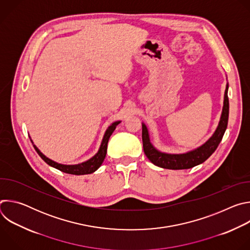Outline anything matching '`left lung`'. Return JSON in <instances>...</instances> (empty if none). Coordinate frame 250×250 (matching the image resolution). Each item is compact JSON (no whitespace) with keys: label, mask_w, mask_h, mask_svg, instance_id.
<instances>
[{"label":"left lung","mask_w":250,"mask_h":250,"mask_svg":"<svg viewBox=\"0 0 250 250\" xmlns=\"http://www.w3.org/2000/svg\"><path fill=\"white\" fill-rule=\"evenodd\" d=\"M229 83H227L225 96H224V105L220 118L219 125L211 136L199 147L192 149L184 153H166L158 150L152 144L149 136V131L146 124L142 123V144H144V150L146 157L154 165L172 170L189 169L199 164L205 162L219 146L220 142L225 134L228 126L229 121Z\"/></svg>","instance_id":"8db88e82"}]
</instances>
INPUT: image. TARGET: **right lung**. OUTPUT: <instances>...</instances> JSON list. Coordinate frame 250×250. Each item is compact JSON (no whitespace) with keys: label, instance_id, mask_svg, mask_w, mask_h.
<instances>
[{"label":"right lung","instance_id":"add662e5","mask_svg":"<svg viewBox=\"0 0 250 250\" xmlns=\"http://www.w3.org/2000/svg\"><path fill=\"white\" fill-rule=\"evenodd\" d=\"M121 123V121H117L115 123H113L111 125L108 126V128H106V130L104 131V137L102 139V142H101V146H100V148L98 150V152L93 156L91 157L90 159H88L87 161H84L82 163H78V164H74V165H67V164H61V163H58L56 161H53L52 159L46 157L39 148L38 146H35L33 144L32 139L30 138V141L32 142L33 145V147L35 149V151H37L39 153V155L44 160V162H46L49 166L53 167V168H56L64 173H67V174H72V175H86V174H91L93 172H95L101 165L102 163L104 162V159L105 157V154H106V147H108V142H109V139L112 135V133L114 132V130L116 129L117 125Z\"/></svg>","mask_w":250,"mask_h":250}]
</instances>
